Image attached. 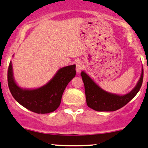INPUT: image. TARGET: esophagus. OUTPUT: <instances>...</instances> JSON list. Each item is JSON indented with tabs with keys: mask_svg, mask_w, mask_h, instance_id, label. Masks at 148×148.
<instances>
[{
	"mask_svg": "<svg viewBox=\"0 0 148 148\" xmlns=\"http://www.w3.org/2000/svg\"><path fill=\"white\" fill-rule=\"evenodd\" d=\"M83 66H84V64H83V62L81 61H77L76 62V71L77 73H79L82 70Z\"/></svg>",
	"mask_w": 148,
	"mask_h": 148,
	"instance_id": "34e87169",
	"label": "esophagus"
}]
</instances>
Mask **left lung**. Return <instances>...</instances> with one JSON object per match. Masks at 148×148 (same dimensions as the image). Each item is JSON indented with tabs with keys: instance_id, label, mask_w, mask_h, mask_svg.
Listing matches in <instances>:
<instances>
[{
	"instance_id": "obj_1",
	"label": "left lung",
	"mask_w": 148,
	"mask_h": 148,
	"mask_svg": "<svg viewBox=\"0 0 148 148\" xmlns=\"http://www.w3.org/2000/svg\"><path fill=\"white\" fill-rule=\"evenodd\" d=\"M81 76L84 84L86 102L88 107L99 112H108L120 109L136 96L143 83V69H142L137 86L132 91L123 96L110 94L102 90L84 71L81 73Z\"/></svg>"
}]
</instances>
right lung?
<instances>
[{
  "mask_svg": "<svg viewBox=\"0 0 148 148\" xmlns=\"http://www.w3.org/2000/svg\"><path fill=\"white\" fill-rule=\"evenodd\" d=\"M75 64L60 69L45 86L34 90L19 88L14 81L13 67L8 68V86L12 96L21 106L38 114H47L60 106L62 94L71 80L75 76Z\"/></svg>",
  "mask_w": 148,
  "mask_h": 148,
  "instance_id": "add662e5",
  "label": "right lung"
}]
</instances>
